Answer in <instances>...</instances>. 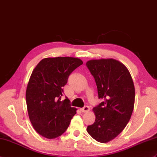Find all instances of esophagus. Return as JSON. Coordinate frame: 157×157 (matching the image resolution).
I'll return each instance as SVG.
<instances>
[{"mask_svg": "<svg viewBox=\"0 0 157 157\" xmlns=\"http://www.w3.org/2000/svg\"><path fill=\"white\" fill-rule=\"evenodd\" d=\"M90 108L89 106H87V105H86V106L81 108V110L82 112H87L90 111Z\"/></svg>", "mask_w": 157, "mask_h": 157, "instance_id": "obj_1", "label": "esophagus"}]
</instances>
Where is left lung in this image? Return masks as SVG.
Returning a JSON list of instances; mask_svg holds the SVG:
<instances>
[{"label":"left lung","mask_w":157,"mask_h":157,"mask_svg":"<svg viewBox=\"0 0 157 157\" xmlns=\"http://www.w3.org/2000/svg\"><path fill=\"white\" fill-rule=\"evenodd\" d=\"M86 65L95 79L98 98L104 100L93 108L96 120L87 131L94 139L106 143L130 119L135 99L133 80L125 65L114 59L90 60Z\"/></svg>","instance_id":"1"}]
</instances>
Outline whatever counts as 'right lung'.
Wrapping results in <instances>:
<instances>
[{
	"label": "right lung",
	"mask_w": 157,
	"mask_h": 157,
	"mask_svg": "<svg viewBox=\"0 0 157 157\" xmlns=\"http://www.w3.org/2000/svg\"><path fill=\"white\" fill-rule=\"evenodd\" d=\"M83 64L78 58L47 57L33 71L26 90V102L30 121L40 135L53 139L63 134L77 109L63 96V87L69 76Z\"/></svg>",
	"instance_id": "obj_1"
}]
</instances>
